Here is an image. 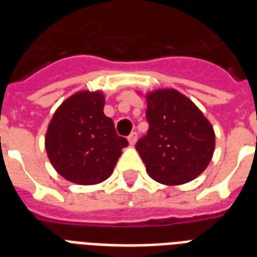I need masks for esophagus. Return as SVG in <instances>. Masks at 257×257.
I'll return each instance as SVG.
<instances>
[{"label":"esophagus","instance_id":"34e87169","mask_svg":"<svg viewBox=\"0 0 257 257\" xmlns=\"http://www.w3.org/2000/svg\"><path fill=\"white\" fill-rule=\"evenodd\" d=\"M128 141H129V144L132 145H135L137 143V133L136 132H133V133H131V135H129V137H128Z\"/></svg>","mask_w":257,"mask_h":257}]
</instances>
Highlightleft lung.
<instances>
[{"label": "left lung", "instance_id": "1", "mask_svg": "<svg viewBox=\"0 0 257 257\" xmlns=\"http://www.w3.org/2000/svg\"><path fill=\"white\" fill-rule=\"evenodd\" d=\"M148 135L136 144L148 175L169 187L201 175L215 152L213 126L192 100L172 88L144 94Z\"/></svg>", "mask_w": 257, "mask_h": 257}]
</instances>
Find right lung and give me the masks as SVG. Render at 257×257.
<instances>
[{
  "label": "right lung",
  "instance_id": "add662e5",
  "mask_svg": "<svg viewBox=\"0 0 257 257\" xmlns=\"http://www.w3.org/2000/svg\"><path fill=\"white\" fill-rule=\"evenodd\" d=\"M102 90H80L54 112L45 135L50 164L60 176L80 185H94L113 173L128 141L104 114Z\"/></svg>",
  "mask_w": 257,
  "mask_h": 257
}]
</instances>
